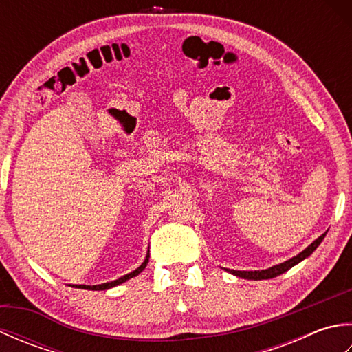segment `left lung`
Segmentation results:
<instances>
[{
    "label": "left lung",
    "mask_w": 352,
    "mask_h": 352,
    "mask_svg": "<svg viewBox=\"0 0 352 352\" xmlns=\"http://www.w3.org/2000/svg\"><path fill=\"white\" fill-rule=\"evenodd\" d=\"M325 234H327V233H324L322 236H319L315 242H313L311 245H309L307 248H305L302 252L298 254L296 257L290 258V260H287V261H284V263H280V265H275V266L269 267V269H265V271H233V269H228V272L234 274V275H237V276H242V278H246V280H269V278H274V276H278V275L284 274L286 271H289V269H290L292 266L298 265V263H300V261H302L305 257H309L310 254L318 248L319 243L324 241Z\"/></svg>",
    "instance_id": "1"
}]
</instances>
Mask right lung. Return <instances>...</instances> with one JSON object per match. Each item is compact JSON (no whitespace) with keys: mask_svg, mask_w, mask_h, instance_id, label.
<instances>
[{"mask_svg":"<svg viewBox=\"0 0 352 352\" xmlns=\"http://www.w3.org/2000/svg\"><path fill=\"white\" fill-rule=\"evenodd\" d=\"M146 263H148V256H146V260H145L144 263H142V265L136 269V271H133V272H130V274H126V275L121 276V278H119V280L110 281V283H104V284H98V286H86V284H80V286H76V287H80V289H87V290H106V289H110V287H115V286H118V284H121V283H124V281H126V280L133 278V276L139 275V274L145 269Z\"/></svg>","mask_w":352,"mask_h":352,"instance_id":"1","label":"right lung"}]
</instances>
